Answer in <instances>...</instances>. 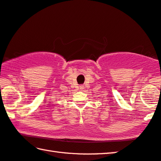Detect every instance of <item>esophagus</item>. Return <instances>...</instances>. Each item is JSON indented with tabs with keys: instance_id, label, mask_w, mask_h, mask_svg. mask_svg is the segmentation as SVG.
<instances>
[{
	"instance_id": "34e87169",
	"label": "esophagus",
	"mask_w": 161,
	"mask_h": 161,
	"mask_svg": "<svg viewBox=\"0 0 161 161\" xmlns=\"http://www.w3.org/2000/svg\"><path fill=\"white\" fill-rule=\"evenodd\" d=\"M79 88H80V90H83V89H84V86H83V85H80V87H79Z\"/></svg>"
}]
</instances>
